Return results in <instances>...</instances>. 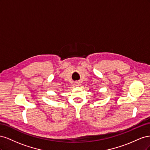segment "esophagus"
<instances>
[{
  "label": "esophagus",
  "instance_id": "1",
  "mask_svg": "<svg viewBox=\"0 0 150 150\" xmlns=\"http://www.w3.org/2000/svg\"><path fill=\"white\" fill-rule=\"evenodd\" d=\"M80 82H78V81H77V82H76L75 83H74V85H75V86H80Z\"/></svg>",
  "mask_w": 150,
  "mask_h": 150
}]
</instances>
